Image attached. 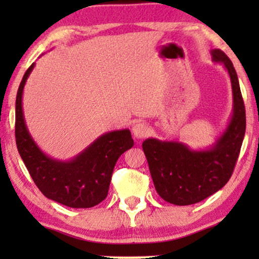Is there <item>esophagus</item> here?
Wrapping results in <instances>:
<instances>
[{
  "instance_id": "34e87169",
  "label": "esophagus",
  "mask_w": 259,
  "mask_h": 259,
  "mask_svg": "<svg viewBox=\"0 0 259 259\" xmlns=\"http://www.w3.org/2000/svg\"><path fill=\"white\" fill-rule=\"evenodd\" d=\"M132 133L137 139H143V138H145L148 134V127L146 123L144 122H137L136 125L133 126Z\"/></svg>"
}]
</instances>
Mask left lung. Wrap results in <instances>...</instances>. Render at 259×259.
Segmentation results:
<instances>
[{
	"label": "left lung",
	"mask_w": 259,
	"mask_h": 259,
	"mask_svg": "<svg viewBox=\"0 0 259 259\" xmlns=\"http://www.w3.org/2000/svg\"><path fill=\"white\" fill-rule=\"evenodd\" d=\"M213 62L223 63L232 87L233 111L226 130L206 150H192L179 141L148 138L143 143L151 177L159 196L175 205L199 203L231 178L245 134V107L237 73L221 49H212Z\"/></svg>",
	"instance_id": "1"
}]
</instances>
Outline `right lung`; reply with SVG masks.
<instances>
[{
	"label": "right lung",
	"instance_id": "add662e5",
	"mask_svg": "<svg viewBox=\"0 0 259 259\" xmlns=\"http://www.w3.org/2000/svg\"><path fill=\"white\" fill-rule=\"evenodd\" d=\"M35 66L24 73L16 95L15 138L19 153L38 190L48 199L73 208L93 207L107 197L113 168L134 145L130 130L112 131L67 161L49 157L37 146L24 121L23 88Z\"/></svg>",
	"mask_w": 259,
	"mask_h": 259
}]
</instances>
